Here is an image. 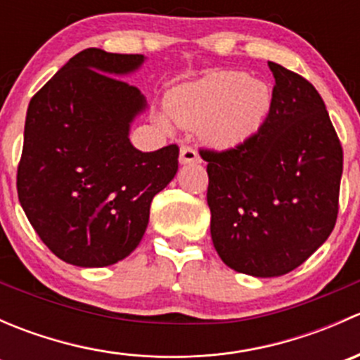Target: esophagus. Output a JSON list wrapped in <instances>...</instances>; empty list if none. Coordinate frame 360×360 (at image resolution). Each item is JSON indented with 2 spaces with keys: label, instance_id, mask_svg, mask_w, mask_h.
<instances>
[{
  "label": "esophagus",
  "instance_id": "esophagus-1",
  "mask_svg": "<svg viewBox=\"0 0 360 360\" xmlns=\"http://www.w3.org/2000/svg\"><path fill=\"white\" fill-rule=\"evenodd\" d=\"M198 153L191 146H183L179 150V163L186 165V163H197Z\"/></svg>",
  "mask_w": 360,
  "mask_h": 360
}]
</instances>
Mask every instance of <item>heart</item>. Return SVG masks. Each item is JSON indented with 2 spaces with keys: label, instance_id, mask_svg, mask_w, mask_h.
<instances>
[{
  "label": "heart",
  "instance_id": "heart-1",
  "mask_svg": "<svg viewBox=\"0 0 360 360\" xmlns=\"http://www.w3.org/2000/svg\"><path fill=\"white\" fill-rule=\"evenodd\" d=\"M271 90L248 72L217 71L197 82L183 83L167 94L165 110L183 127H197L207 146L231 150L252 139L271 111ZM169 116H155L170 130Z\"/></svg>",
  "mask_w": 360,
  "mask_h": 360
}]
</instances>
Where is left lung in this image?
I'll use <instances>...</instances> for the list:
<instances>
[{
	"label": "left lung",
	"mask_w": 360,
	"mask_h": 360,
	"mask_svg": "<svg viewBox=\"0 0 360 360\" xmlns=\"http://www.w3.org/2000/svg\"><path fill=\"white\" fill-rule=\"evenodd\" d=\"M259 132L231 150L200 151L207 163L210 237L226 266L281 277L331 235L343 151L315 86L281 64Z\"/></svg>",
	"instance_id": "8db88e82"
}]
</instances>
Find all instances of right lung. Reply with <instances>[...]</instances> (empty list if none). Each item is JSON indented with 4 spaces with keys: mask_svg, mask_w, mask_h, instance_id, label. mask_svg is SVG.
Returning <instances> with one entry per match:
<instances>
[{
    "mask_svg": "<svg viewBox=\"0 0 360 360\" xmlns=\"http://www.w3.org/2000/svg\"><path fill=\"white\" fill-rule=\"evenodd\" d=\"M146 57L86 49L31 99L17 191L29 223L57 257L82 268L130 256L150 205L177 172L176 144L144 153L130 143L146 97L123 79Z\"/></svg>",
    "mask_w": 360,
    "mask_h": 360,
    "instance_id": "add662e5",
    "label": "right lung"
}]
</instances>
